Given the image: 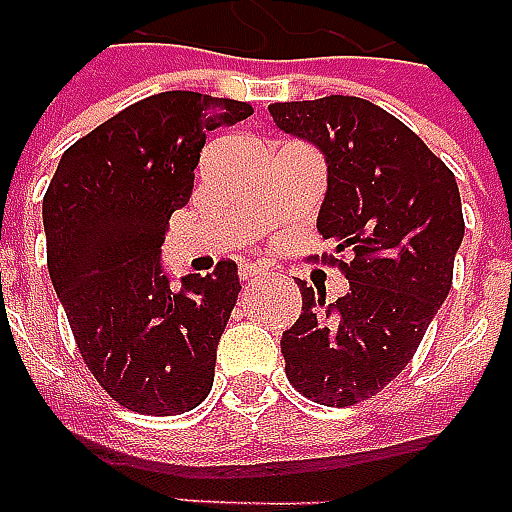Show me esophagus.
<instances>
[{"label": "esophagus", "mask_w": 512, "mask_h": 512, "mask_svg": "<svg viewBox=\"0 0 512 512\" xmlns=\"http://www.w3.org/2000/svg\"><path fill=\"white\" fill-rule=\"evenodd\" d=\"M240 280H245V283H248V280H259L261 275H267V270H264V267H256V264H240Z\"/></svg>", "instance_id": "1"}]
</instances>
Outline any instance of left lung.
Returning <instances> with one entry per match:
<instances>
[{
    "label": "left lung",
    "instance_id": "1",
    "mask_svg": "<svg viewBox=\"0 0 512 512\" xmlns=\"http://www.w3.org/2000/svg\"><path fill=\"white\" fill-rule=\"evenodd\" d=\"M278 129L318 145L329 186L318 232L351 291L326 305L299 280L302 310L280 337L286 375L326 407L359 405L405 370L453 283L464 237L459 186L416 132L359 96L270 105Z\"/></svg>",
    "mask_w": 512,
    "mask_h": 512
}]
</instances>
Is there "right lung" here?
I'll return each mask as SVG.
<instances>
[{
    "mask_svg": "<svg viewBox=\"0 0 512 512\" xmlns=\"http://www.w3.org/2000/svg\"><path fill=\"white\" fill-rule=\"evenodd\" d=\"M248 115V102L197 91L148 96L69 145L42 199L48 272L80 356L140 416L188 413L213 388L237 264L218 261L175 291L159 256L207 134Z\"/></svg>",
    "mask_w": 512,
    "mask_h": 512,
    "instance_id": "right-lung-1",
    "label": "right lung"
}]
</instances>
